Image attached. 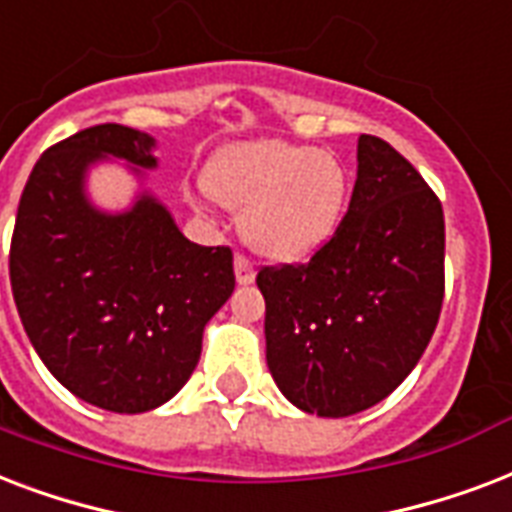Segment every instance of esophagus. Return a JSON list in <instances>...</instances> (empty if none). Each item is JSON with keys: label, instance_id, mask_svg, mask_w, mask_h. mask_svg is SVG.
<instances>
[{"label": "esophagus", "instance_id": "esophagus-1", "mask_svg": "<svg viewBox=\"0 0 512 512\" xmlns=\"http://www.w3.org/2000/svg\"><path fill=\"white\" fill-rule=\"evenodd\" d=\"M235 277H237V283H240V285L253 283V277H256L251 259H245L243 253H237V256H235Z\"/></svg>", "mask_w": 512, "mask_h": 512}]
</instances>
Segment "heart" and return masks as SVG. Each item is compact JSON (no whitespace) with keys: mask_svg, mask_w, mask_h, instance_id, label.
<instances>
[{"mask_svg":"<svg viewBox=\"0 0 512 512\" xmlns=\"http://www.w3.org/2000/svg\"><path fill=\"white\" fill-rule=\"evenodd\" d=\"M213 200L240 213L245 245L264 259H310L336 235L350 200V173L326 149L259 138L227 146L205 165Z\"/></svg>","mask_w":512,"mask_h":512,"instance_id":"obj_1","label":"heart"}]
</instances>
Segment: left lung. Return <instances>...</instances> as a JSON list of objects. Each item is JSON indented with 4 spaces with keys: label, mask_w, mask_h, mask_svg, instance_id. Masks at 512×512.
I'll use <instances>...</instances> for the list:
<instances>
[{
    "label": "left lung",
    "mask_w": 512,
    "mask_h": 512,
    "mask_svg": "<svg viewBox=\"0 0 512 512\" xmlns=\"http://www.w3.org/2000/svg\"><path fill=\"white\" fill-rule=\"evenodd\" d=\"M446 227L435 192L376 136L336 235L307 264L264 267L272 379L293 406L350 417L384 400L422 358L443 304Z\"/></svg>",
    "instance_id": "8db88e82"
}]
</instances>
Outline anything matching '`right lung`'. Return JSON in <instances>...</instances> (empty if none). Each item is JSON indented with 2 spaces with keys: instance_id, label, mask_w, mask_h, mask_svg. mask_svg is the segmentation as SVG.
Listing matches in <instances>:
<instances>
[{
  "instance_id": "add662e5",
  "label": "right lung",
  "mask_w": 512,
  "mask_h": 512,
  "mask_svg": "<svg viewBox=\"0 0 512 512\" xmlns=\"http://www.w3.org/2000/svg\"><path fill=\"white\" fill-rule=\"evenodd\" d=\"M154 138L95 125L50 146L18 205L10 283L21 323L50 374L85 403L144 414L192 376L202 331L235 291L232 251L189 243L170 211L141 192L106 213L85 192L87 170L125 160L157 168Z\"/></svg>"
}]
</instances>
